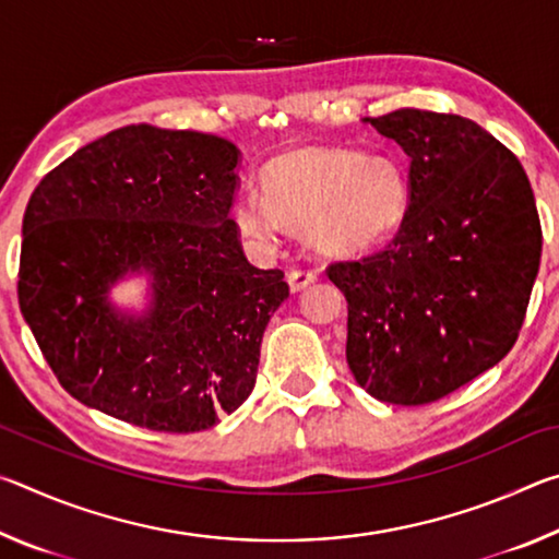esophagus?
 <instances>
[{"mask_svg": "<svg viewBox=\"0 0 559 559\" xmlns=\"http://www.w3.org/2000/svg\"><path fill=\"white\" fill-rule=\"evenodd\" d=\"M286 278H288L290 290L298 293V290H302V288H308L310 283H313V281L318 278V273L310 271V269H290Z\"/></svg>", "mask_w": 559, "mask_h": 559, "instance_id": "esophagus-1", "label": "esophagus"}]
</instances>
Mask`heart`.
Wrapping results in <instances>:
<instances>
[{
  "mask_svg": "<svg viewBox=\"0 0 559 559\" xmlns=\"http://www.w3.org/2000/svg\"><path fill=\"white\" fill-rule=\"evenodd\" d=\"M261 185L263 194L236 197V229L259 246H276L286 226L306 229L328 257H355L390 239L412 197L396 159L343 145L288 150L263 167Z\"/></svg>",
  "mask_w": 559,
  "mask_h": 559,
  "instance_id": "obj_1",
  "label": "heart"
}]
</instances>
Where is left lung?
Masks as SVG:
<instances>
[{"label": "left lung", "mask_w": 559, "mask_h": 559, "mask_svg": "<svg viewBox=\"0 0 559 559\" xmlns=\"http://www.w3.org/2000/svg\"><path fill=\"white\" fill-rule=\"evenodd\" d=\"M409 157V210L384 251L328 266L347 300V365L386 404H429L503 359L543 253L518 157L468 118H365Z\"/></svg>", "instance_id": "8db88e82"}]
</instances>
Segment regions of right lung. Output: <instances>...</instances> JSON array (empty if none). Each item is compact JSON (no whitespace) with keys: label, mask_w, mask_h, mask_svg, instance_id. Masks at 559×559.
Returning <instances> with one entry per match:
<instances>
[{"label":"right lung","mask_w":559,"mask_h":559,"mask_svg":"<svg viewBox=\"0 0 559 559\" xmlns=\"http://www.w3.org/2000/svg\"><path fill=\"white\" fill-rule=\"evenodd\" d=\"M241 153L194 130L126 126L63 159L24 214L19 308L66 392L135 427L212 429L257 384L283 271L246 261L229 219ZM147 275L148 308L109 288Z\"/></svg>","instance_id":"obj_1"}]
</instances>
